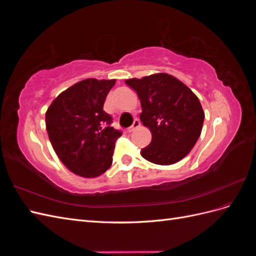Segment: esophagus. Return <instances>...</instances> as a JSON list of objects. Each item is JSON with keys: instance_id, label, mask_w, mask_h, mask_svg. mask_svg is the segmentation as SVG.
I'll return each mask as SVG.
<instances>
[{"instance_id": "obj_1", "label": "esophagus", "mask_w": 256, "mask_h": 256, "mask_svg": "<svg viewBox=\"0 0 256 256\" xmlns=\"http://www.w3.org/2000/svg\"><path fill=\"white\" fill-rule=\"evenodd\" d=\"M140 125H141V124H140V120H134V125L129 128V130H128V131H129L130 134H131V132H134V131H136L138 127H140Z\"/></svg>"}]
</instances>
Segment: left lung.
<instances>
[{
  "instance_id": "obj_1",
  "label": "left lung",
  "mask_w": 256,
  "mask_h": 256,
  "mask_svg": "<svg viewBox=\"0 0 256 256\" xmlns=\"http://www.w3.org/2000/svg\"><path fill=\"white\" fill-rule=\"evenodd\" d=\"M125 82L140 98V120L152 134V142L142 148L141 156L159 166L184 159L203 128L205 114L196 95L180 80L164 72Z\"/></svg>"
}]
</instances>
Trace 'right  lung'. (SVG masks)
Returning <instances> with one entry per match:
<instances>
[{
    "instance_id": "obj_1",
    "label": "right lung",
    "mask_w": 256,
    "mask_h": 256,
    "mask_svg": "<svg viewBox=\"0 0 256 256\" xmlns=\"http://www.w3.org/2000/svg\"><path fill=\"white\" fill-rule=\"evenodd\" d=\"M115 82L82 80L62 92L46 112L53 150L76 175L95 178L112 164L115 141L122 132L110 126L111 115L104 111V104Z\"/></svg>"
}]
</instances>
